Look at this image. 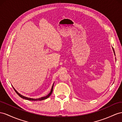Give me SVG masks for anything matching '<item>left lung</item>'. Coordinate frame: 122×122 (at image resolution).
<instances>
[{"label":"left lung","mask_w":122,"mask_h":122,"mask_svg":"<svg viewBox=\"0 0 122 122\" xmlns=\"http://www.w3.org/2000/svg\"><path fill=\"white\" fill-rule=\"evenodd\" d=\"M113 51H114V49H113ZM114 54H115V53H114Z\"/></svg>","instance_id":"1"}]
</instances>
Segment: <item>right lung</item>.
Returning a JSON list of instances; mask_svg holds the SVG:
<instances>
[{
    "instance_id": "right-lung-1",
    "label": "right lung",
    "mask_w": 122,
    "mask_h": 122,
    "mask_svg": "<svg viewBox=\"0 0 122 122\" xmlns=\"http://www.w3.org/2000/svg\"><path fill=\"white\" fill-rule=\"evenodd\" d=\"M54 84H53V85L52 86V88H51V92H50L47 95H46V96H44V97H41V98H28V97H25V96H24L23 95H21V94H20L19 93H18L16 90H15L13 87V89L14 90H15V91L16 92V93L18 95V96H20L21 98H22L23 99H27V100H29V101H42V100H44V99H45L46 98H48L49 97L51 96V95L52 94V91H53V87H54Z\"/></svg>"
}]
</instances>
